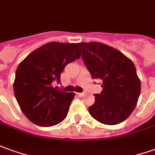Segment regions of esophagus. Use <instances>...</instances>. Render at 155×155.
I'll list each match as a JSON object with an SVG mask.
<instances>
[{"label": "esophagus", "mask_w": 155, "mask_h": 155, "mask_svg": "<svg viewBox=\"0 0 155 155\" xmlns=\"http://www.w3.org/2000/svg\"><path fill=\"white\" fill-rule=\"evenodd\" d=\"M84 94H85V93H78V95L80 96V97H83Z\"/></svg>", "instance_id": "obj_1"}]
</instances>
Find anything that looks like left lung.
I'll return each mask as SVG.
<instances>
[{"mask_svg":"<svg viewBox=\"0 0 155 155\" xmlns=\"http://www.w3.org/2000/svg\"><path fill=\"white\" fill-rule=\"evenodd\" d=\"M83 60L94 79L103 88L94 94V104L88 111L105 125L124 121L135 109L141 93V83L134 64L120 51L100 42H81Z\"/></svg>","mask_w":155,"mask_h":155,"instance_id":"left-lung-1","label":"left lung"}]
</instances>
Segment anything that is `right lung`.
Instances as JSON below:
<instances>
[{
	"mask_svg": "<svg viewBox=\"0 0 155 155\" xmlns=\"http://www.w3.org/2000/svg\"><path fill=\"white\" fill-rule=\"evenodd\" d=\"M81 56L78 43L50 42L31 52L16 71L13 90L26 117L40 127L59 124L67 117L74 93L57 90L61 73Z\"/></svg>",
	"mask_w": 155,
	"mask_h": 155,
	"instance_id": "1",
	"label": "right lung"
}]
</instances>
